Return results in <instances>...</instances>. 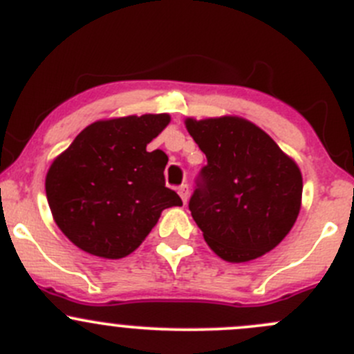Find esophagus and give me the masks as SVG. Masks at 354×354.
Returning a JSON list of instances; mask_svg holds the SVG:
<instances>
[{
	"mask_svg": "<svg viewBox=\"0 0 354 354\" xmlns=\"http://www.w3.org/2000/svg\"><path fill=\"white\" fill-rule=\"evenodd\" d=\"M178 194H180L181 201H183L185 204H187V201H188V195H190V188H188V185H187V183H185V185H181V187L178 188Z\"/></svg>",
	"mask_w": 354,
	"mask_h": 354,
	"instance_id": "esophagus-1",
	"label": "esophagus"
}]
</instances>
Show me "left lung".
<instances>
[{"instance_id":"8db88e82","label":"left lung","mask_w":354,"mask_h":354,"mask_svg":"<svg viewBox=\"0 0 354 354\" xmlns=\"http://www.w3.org/2000/svg\"><path fill=\"white\" fill-rule=\"evenodd\" d=\"M185 124L207 157L188 202L207 245L230 263L270 252L299 214L303 176L297 164L242 118L187 119Z\"/></svg>"}]
</instances>
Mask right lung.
<instances>
[{
    "mask_svg": "<svg viewBox=\"0 0 354 354\" xmlns=\"http://www.w3.org/2000/svg\"><path fill=\"white\" fill-rule=\"evenodd\" d=\"M169 121L167 114L97 121L53 160L46 198L55 223L74 245L121 259L138 249L164 209L183 204L166 187V153L147 152Z\"/></svg>",
    "mask_w": 354,
    "mask_h": 354,
    "instance_id": "right-lung-1",
    "label": "right lung"
}]
</instances>
